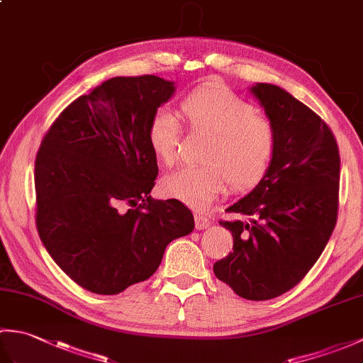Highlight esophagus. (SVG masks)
<instances>
[{"label": "esophagus", "instance_id": "34e87169", "mask_svg": "<svg viewBox=\"0 0 363 363\" xmlns=\"http://www.w3.org/2000/svg\"><path fill=\"white\" fill-rule=\"evenodd\" d=\"M209 226H211V221H209V218L203 217V215H196V217H195V228H196L198 230L207 229Z\"/></svg>", "mask_w": 363, "mask_h": 363}]
</instances>
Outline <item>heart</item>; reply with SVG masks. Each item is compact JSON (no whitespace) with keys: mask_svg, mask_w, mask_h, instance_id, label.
I'll return each mask as SVG.
<instances>
[{"mask_svg":"<svg viewBox=\"0 0 363 363\" xmlns=\"http://www.w3.org/2000/svg\"><path fill=\"white\" fill-rule=\"evenodd\" d=\"M179 111L194 133L209 135L204 167H186L162 177V195L195 211H204L226 190L250 191L264 181L276 156L277 134L264 115L233 91L203 86L182 99ZM181 126L172 113L160 111L148 126V143L162 164H173Z\"/></svg>","mask_w":363,"mask_h":363,"instance_id":"1","label":"heart"}]
</instances>
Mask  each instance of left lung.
I'll return each instance as SVG.
<instances>
[{"label": "left lung", "instance_id": "obj_1", "mask_svg": "<svg viewBox=\"0 0 363 363\" xmlns=\"http://www.w3.org/2000/svg\"><path fill=\"white\" fill-rule=\"evenodd\" d=\"M259 99L277 134L276 156L259 186L220 221L234 237L233 252L213 273L238 296L265 301L303 281L335 228L340 154L333 130L289 91L257 82Z\"/></svg>", "mask_w": 363, "mask_h": 363}]
</instances>
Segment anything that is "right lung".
Wrapping results in <instances>:
<instances>
[{
    "label": "right lung",
    "mask_w": 363,
    "mask_h": 363,
    "mask_svg": "<svg viewBox=\"0 0 363 363\" xmlns=\"http://www.w3.org/2000/svg\"><path fill=\"white\" fill-rule=\"evenodd\" d=\"M174 82L117 76L67 106L35 157V223L52 260L91 293L117 295L159 268L194 215L150 196L159 168L148 126Z\"/></svg>",
    "instance_id": "obj_1"
}]
</instances>
